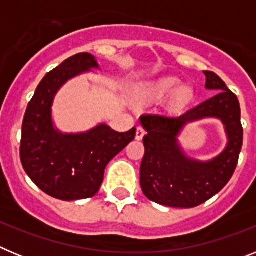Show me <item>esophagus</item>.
<instances>
[{
  "mask_svg": "<svg viewBox=\"0 0 256 256\" xmlns=\"http://www.w3.org/2000/svg\"><path fill=\"white\" fill-rule=\"evenodd\" d=\"M144 130L142 128L141 126H137V130H136V140H138V141H141L142 138H144Z\"/></svg>",
  "mask_w": 256,
  "mask_h": 256,
  "instance_id": "esophagus-1",
  "label": "esophagus"
}]
</instances>
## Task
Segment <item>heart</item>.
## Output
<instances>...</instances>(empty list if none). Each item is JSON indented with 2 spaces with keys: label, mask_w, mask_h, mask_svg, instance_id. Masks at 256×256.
Here are the masks:
<instances>
[{
  "label": "heart",
  "mask_w": 256,
  "mask_h": 256,
  "mask_svg": "<svg viewBox=\"0 0 256 256\" xmlns=\"http://www.w3.org/2000/svg\"><path fill=\"white\" fill-rule=\"evenodd\" d=\"M170 108L180 112L188 106L194 100V91L191 87L183 86V82L177 76H164L155 82L144 83L136 92V97L140 101L162 100L171 96Z\"/></svg>",
  "instance_id": "heart-1"
}]
</instances>
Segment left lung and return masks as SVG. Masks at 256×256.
Instances as JSON below:
<instances>
[{"instance_id": "left-lung-1", "label": "left lung", "mask_w": 256, "mask_h": 256, "mask_svg": "<svg viewBox=\"0 0 256 256\" xmlns=\"http://www.w3.org/2000/svg\"><path fill=\"white\" fill-rule=\"evenodd\" d=\"M208 90L218 94L178 118L142 115L148 134L144 137V155L140 182L144 196L160 205L195 208L216 195L234 173L242 148L244 130L238 98L212 72H204ZM205 117L219 118L225 126L228 146L208 162L186 155L178 141L188 122Z\"/></svg>"}]
</instances>
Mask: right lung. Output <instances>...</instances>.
Wrapping results in <instances>:
<instances>
[{"label":"right lung","instance_id":"1","mask_svg":"<svg viewBox=\"0 0 256 256\" xmlns=\"http://www.w3.org/2000/svg\"><path fill=\"white\" fill-rule=\"evenodd\" d=\"M92 69L100 66L88 52L62 61L40 80L22 120V168L44 194L58 200L96 195L106 165L134 140L136 128L120 133L104 123L82 133H62L55 128L52 104L58 91L69 79Z\"/></svg>","mask_w":256,"mask_h":256}]
</instances>
